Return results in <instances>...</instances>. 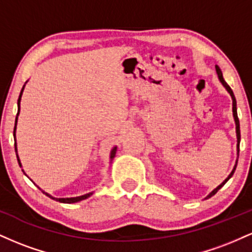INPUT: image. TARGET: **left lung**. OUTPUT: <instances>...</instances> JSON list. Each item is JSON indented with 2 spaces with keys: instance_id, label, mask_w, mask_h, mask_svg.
<instances>
[{
  "instance_id": "8db88e82",
  "label": "left lung",
  "mask_w": 252,
  "mask_h": 252,
  "mask_svg": "<svg viewBox=\"0 0 252 252\" xmlns=\"http://www.w3.org/2000/svg\"><path fill=\"white\" fill-rule=\"evenodd\" d=\"M216 71H217V74H218V78H219V80H220V83L222 84V86H224V88L226 89V91L228 92V94H230L231 98H232V112H233V120H235V123H236V136H237V155H239V142H241V129H239V120H238V116H237V102H236V98H235V94H233L232 90H231L230 86L227 85V83L225 82V80H224V77H222V73H221L220 68H219V66H218V65H216ZM237 162H238V160H236V163H235V166H233V169L231 170V173H230V174H228L227 178L225 179V180L222 181L221 184L219 185L218 187H216V189H213L212 192H211L210 194L207 195L206 198H205V199H209V198H211V196H212V195H215L216 193L218 192V190L220 189L221 187L224 186L225 184H226L228 179H230L231 176L233 175V173H235V170H236V167H237Z\"/></svg>"
}]
</instances>
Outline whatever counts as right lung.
<instances>
[{
  "mask_svg": "<svg viewBox=\"0 0 252 252\" xmlns=\"http://www.w3.org/2000/svg\"><path fill=\"white\" fill-rule=\"evenodd\" d=\"M27 83V82H26ZM25 86L26 84L24 85V88H22L21 92H20V96H19V99H17V115H16V118H15V126H14V140H15V152H16V158H17V162H19L20 167H22L21 164V161H20L19 158V155H17V147H16V136H15V132H16V124H17V117H19V114H20V103H21V97H22V94H24V90H25ZM116 150H117V147H114V148L111 149V152H110V163L112 162V160H114L115 155H116ZM22 172H24V169H22ZM25 173V172H24ZM26 174V173H25ZM27 175V174H26ZM40 189V187H39ZM41 192L43 194H46L48 196V198L53 199V200L56 201H59V202H63V204H74V202H78V201H82V200H85V199H88L89 196H91L94 194V192H90V193H86V194L84 195H79V196H73V198H56V196L48 194V193H46L45 190L41 189Z\"/></svg>",
  "mask_w": 252,
  "mask_h": 252,
  "instance_id": "add662e5",
  "label": "right lung"
}]
</instances>
